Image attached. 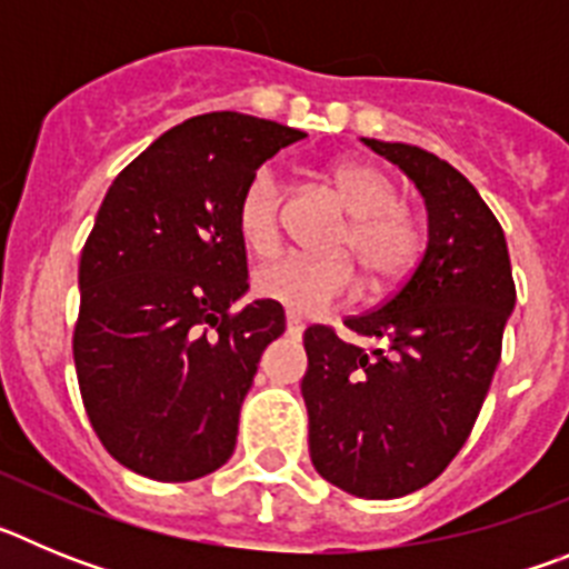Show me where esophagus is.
I'll list each match as a JSON object with an SVG mask.
<instances>
[{
    "label": "esophagus",
    "instance_id": "esophagus-1",
    "mask_svg": "<svg viewBox=\"0 0 569 569\" xmlns=\"http://www.w3.org/2000/svg\"><path fill=\"white\" fill-rule=\"evenodd\" d=\"M284 321H288V333L290 336H301V333H305V321H301V316L288 313V316H284Z\"/></svg>",
    "mask_w": 569,
    "mask_h": 569
}]
</instances>
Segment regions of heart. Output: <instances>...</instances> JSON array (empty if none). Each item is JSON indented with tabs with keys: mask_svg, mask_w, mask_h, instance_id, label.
Listing matches in <instances>:
<instances>
[{
	"mask_svg": "<svg viewBox=\"0 0 569 569\" xmlns=\"http://www.w3.org/2000/svg\"><path fill=\"white\" fill-rule=\"evenodd\" d=\"M330 182L350 222L333 241L336 256H279L253 273V290L293 313H321L350 299L359 288L356 261L376 281H393L410 270L419 253V228L399 204V188L387 170L361 159H341ZM236 230L253 256H270L281 239V184L273 170H259L241 190Z\"/></svg>",
	"mask_w": 569,
	"mask_h": 569,
	"instance_id": "b5f03b06",
	"label": "heart"
}]
</instances>
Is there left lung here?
<instances>
[{
	"mask_svg": "<svg viewBox=\"0 0 569 569\" xmlns=\"http://www.w3.org/2000/svg\"><path fill=\"white\" fill-rule=\"evenodd\" d=\"M361 142L421 193L427 248L379 310L345 321L381 347L365 350L319 325L305 330L301 396L321 479L359 499H399L465 447L501 359L516 284L505 230L453 164L416 144Z\"/></svg>",
	"mask_w": 569,
	"mask_h": 569,
	"instance_id": "1",
	"label": "left lung"
}]
</instances>
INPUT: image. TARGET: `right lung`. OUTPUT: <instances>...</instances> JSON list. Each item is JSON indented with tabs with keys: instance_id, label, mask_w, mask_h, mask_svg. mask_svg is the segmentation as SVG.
<instances>
[{
	"instance_id": "right-lung-1",
	"label": "right lung",
	"mask_w": 569,
	"mask_h": 569,
	"mask_svg": "<svg viewBox=\"0 0 569 569\" xmlns=\"http://www.w3.org/2000/svg\"><path fill=\"white\" fill-rule=\"evenodd\" d=\"M308 133L219 110L162 133L116 176L79 261L73 361L99 441L153 481L233 456L241 401L284 310L250 301L241 190Z\"/></svg>"
}]
</instances>
